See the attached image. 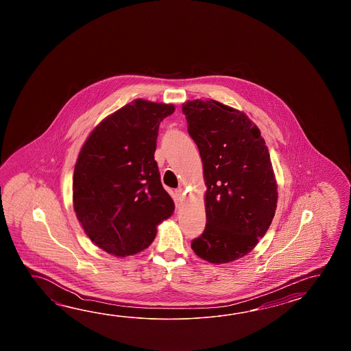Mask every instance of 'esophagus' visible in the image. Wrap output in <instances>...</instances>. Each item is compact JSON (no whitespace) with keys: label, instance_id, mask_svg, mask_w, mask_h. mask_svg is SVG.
Instances as JSON below:
<instances>
[{"label":"esophagus","instance_id":"obj_1","mask_svg":"<svg viewBox=\"0 0 351 351\" xmlns=\"http://www.w3.org/2000/svg\"><path fill=\"white\" fill-rule=\"evenodd\" d=\"M184 189L183 188H178L177 191H176V202L179 203V202L184 201Z\"/></svg>","mask_w":351,"mask_h":351}]
</instances>
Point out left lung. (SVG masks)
Wrapping results in <instances>:
<instances>
[{"mask_svg":"<svg viewBox=\"0 0 351 351\" xmlns=\"http://www.w3.org/2000/svg\"><path fill=\"white\" fill-rule=\"evenodd\" d=\"M203 163L207 223L194 254L228 263L254 250L277 207V180L261 132L243 112L216 100L182 105Z\"/></svg>","mask_w":351,"mask_h":351,"instance_id":"obj_1","label":"left lung"}]
</instances>
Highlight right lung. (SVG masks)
I'll list each match as a JSON object with an SVG mask.
<instances>
[{
	"mask_svg": "<svg viewBox=\"0 0 351 351\" xmlns=\"http://www.w3.org/2000/svg\"><path fill=\"white\" fill-rule=\"evenodd\" d=\"M174 105L135 99L90 132L75 163L73 204L86 236L115 257L142 252L172 216L154 152Z\"/></svg>",
	"mask_w": 351,
	"mask_h": 351,
	"instance_id": "right-lung-1",
	"label": "right lung"
}]
</instances>
